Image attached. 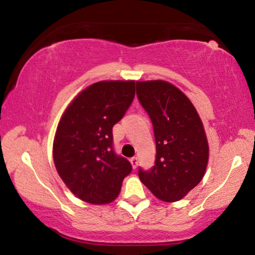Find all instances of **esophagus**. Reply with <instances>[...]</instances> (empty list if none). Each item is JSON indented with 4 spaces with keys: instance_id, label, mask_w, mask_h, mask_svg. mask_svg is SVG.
Returning a JSON list of instances; mask_svg holds the SVG:
<instances>
[{
    "instance_id": "1",
    "label": "esophagus",
    "mask_w": 255,
    "mask_h": 255,
    "mask_svg": "<svg viewBox=\"0 0 255 255\" xmlns=\"http://www.w3.org/2000/svg\"><path fill=\"white\" fill-rule=\"evenodd\" d=\"M130 162H131V166H133V168H136L137 162H139V160H137V157L130 158Z\"/></svg>"
}]
</instances>
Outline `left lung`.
Masks as SVG:
<instances>
[{
    "mask_svg": "<svg viewBox=\"0 0 255 255\" xmlns=\"http://www.w3.org/2000/svg\"><path fill=\"white\" fill-rule=\"evenodd\" d=\"M136 96L153 125L154 165L139 178L155 197L176 202L204 176L209 157L201 119L188 97L164 81L136 82Z\"/></svg>",
    "mask_w": 255,
    "mask_h": 255,
    "instance_id": "left-lung-1",
    "label": "left lung"
}]
</instances>
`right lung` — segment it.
<instances>
[{
    "mask_svg": "<svg viewBox=\"0 0 255 255\" xmlns=\"http://www.w3.org/2000/svg\"><path fill=\"white\" fill-rule=\"evenodd\" d=\"M135 96L134 81H103L83 90L67 107L53 142V160L63 182L82 201L109 203L131 172L116 154L113 127Z\"/></svg>",
    "mask_w": 255,
    "mask_h": 255,
    "instance_id": "add662e5",
    "label": "right lung"
}]
</instances>
